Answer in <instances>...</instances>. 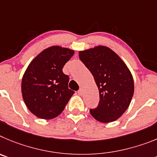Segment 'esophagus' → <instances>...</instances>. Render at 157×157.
I'll return each instance as SVG.
<instances>
[{
	"label": "esophagus",
	"mask_w": 157,
	"mask_h": 157,
	"mask_svg": "<svg viewBox=\"0 0 157 157\" xmlns=\"http://www.w3.org/2000/svg\"><path fill=\"white\" fill-rule=\"evenodd\" d=\"M77 93H78L79 94H83V88H80L78 90V91H77Z\"/></svg>",
	"instance_id": "1"
}]
</instances>
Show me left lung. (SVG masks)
Listing matches in <instances>:
<instances>
[{
	"mask_svg": "<svg viewBox=\"0 0 157 157\" xmlns=\"http://www.w3.org/2000/svg\"><path fill=\"white\" fill-rule=\"evenodd\" d=\"M79 57L93 75L99 91V103L90 109L91 116L101 123L120 118L129 106L134 94L133 77L128 66L105 46L80 52Z\"/></svg>",
	"mask_w": 157,
	"mask_h": 157,
	"instance_id": "obj_1",
	"label": "left lung"
}]
</instances>
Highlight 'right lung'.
Instances as JSON below:
<instances>
[{
  "label": "right lung",
  "mask_w": 157,
  "mask_h": 157,
  "mask_svg": "<svg viewBox=\"0 0 157 157\" xmlns=\"http://www.w3.org/2000/svg\"><path fill=\"white\" fill-rule=\"evenodd\" d=\"M71 49L53 46L40 52L28 66L22 80V94L29 111L39 118L53 119L64 110L74 91L69 89L64 65Z\"/></svg>",
  "instance_id": "1"
}]
</instances>
